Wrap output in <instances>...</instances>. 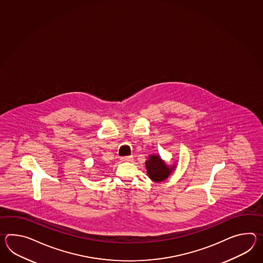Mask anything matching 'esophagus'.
<instances>
[{"instance_id": "34e87169", "label": "esophagus", "mask_w": 263, "mask_h": 263, "mask_svg": "<svg viewBox=\"0 0 263 263\" xmlns=\"http://www.w3.org/2000/svg\"><path fill=\"white\" fill-rule=\"evenodd\" d=\"M121 160L124 162H130V161H133V157H123L121 158Z\"/></svg>"}]
</instances>
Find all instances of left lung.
I'll return each mask as SVG.
<instances>
[{"label":"left lung","mask_w":263,"mask_h":263,"mask_svg":"<svg viewBox=\"0 0 263 263\" xmlns=\"http://www.w3.org/2000/svg\"><path fill=\"white\" fill-rule=\"evenodd\" d=\"M147 175L152 181L156 183L164 182L176 168V165H168L159 155H150L146 160Z\"/></svg>","instance_id":"obj_1"}]
</instances>
